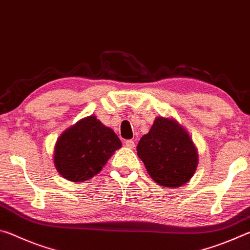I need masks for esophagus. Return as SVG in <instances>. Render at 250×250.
Masks as SVG:
<instances>
[{
	"mask_svg": "<svg viewBox=\"0 0 250 250\" xmlns=\"http://www.w3.org/2000/svg\"><path fill=\"white\" fill-rule=\"evenodd\" d=\"M125 143V146L129 147V149H133V147L135 146L133 140H126Z\"/></svg>",
	"mask_w": 250,
	"mask_h": 250,
	"instance_id": "esophagus-1",
	"label": "esophagus"
}]
</instances>
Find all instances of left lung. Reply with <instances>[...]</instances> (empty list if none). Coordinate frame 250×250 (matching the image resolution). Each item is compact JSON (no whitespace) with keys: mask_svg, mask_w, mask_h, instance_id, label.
Listing matches in <instances>:
<instances>
[{"mask_svg":"<svg viewBox=\"0 0 250 250\" xmlns=\"http://www.w3.org/2000/svg\"><path fill=\"white\" fill-rule=\"evenodd\" d=\"M137 152L156 183L179 188L188 182L197 166V153L189 135L175 121L159 117Z\"/></svg>","mask_w":250,"mask_h":250,"instance_id":"left-lung-1","label":"left lung"}]
</instances>
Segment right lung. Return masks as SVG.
Wrapping results in <instances>:
<instances>
[{
	"label": "right lung",
	"instance_id": "1",
	"mask_svg": "<svg viewBox=\"0 0 250 250\" xmlns=\"http://www.w3.org/2000/svg\"><path fill=\"white\" fill-rule=\"evenodd\" d=\"M121 142L113 131L95 116L84 118L66 130L55 146L57 171L73 182L89 180L101 171Z\"/></svg>",
	"mask_w": 250,
	"mask_h": 250
}]
</instances>
